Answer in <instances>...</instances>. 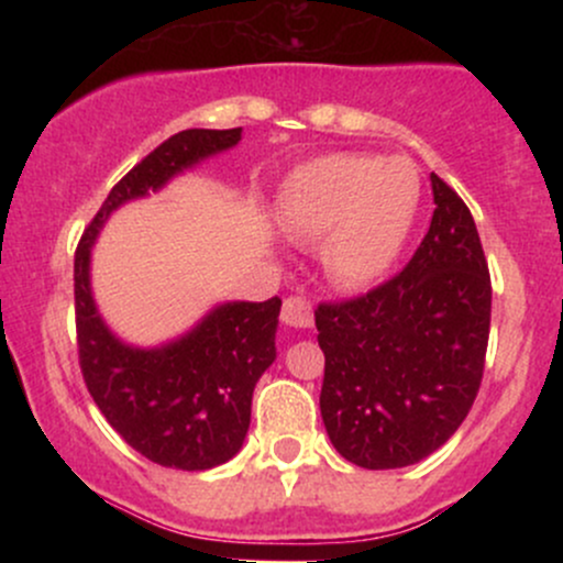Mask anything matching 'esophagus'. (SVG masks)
Instances as JSON below:
<instances>
[{
    "mask_svg": "<svg viewBox=\"0 0 563 563\" xmlns=\"http://www.w3.org/2000/svg\"><path fill=\"white\" fill-rule=\"evenodd\" d=\"M283 322L290 328H312L314 314H312V303L301 296H290V299L283 301Z\"/></svg>",
    "mask_w": 563,
    "mask_h": 563,
    "instance_id": "esophagus-1",
    "label": "esophagus"
}]
</instances>
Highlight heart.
Returning <instances> with one entry per match:
<instances>
[{
    "label": "heart",
    "instance_id": "obj_1",
    "mask_svg": "<svg viewBox=\"0 0 563 563\" xmlns=\"http://www.w3.org/2000/svg\"><path fill=\"white\" fill-rule=\"evenodd\" d=\"M418 209V183L405 166L357 153L309 161L277 200L283 230L299 243L322 241L325 273L344 288L384 277L402 254Z\"/></svg>",
    "mask_w": 563,
    "mask_h": 563
}]
</instances>
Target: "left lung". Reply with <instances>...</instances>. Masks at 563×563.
Returning <instances> with one entry per match:
<instances>
[{"label": "left lung", "instance_id": "left-lung-1", "mask_svg": "<svg viewBox=\"0 0 563 563\" xmlns=\"http://www.w3.org/2000/svg\"><path fill=\"white\" fill-rule=\"evenodd\" d=\"M431 192L434 217L402 273L314 312L322 423L360 468L423 461L466 421L482 384L493 288L479 232L437 174Z\"/></svg>", "mask_w": 563, "mask_h": 563}]
</instances>
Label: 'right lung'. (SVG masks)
<instances>
[{
    "instance_id": "add662e5",
    "label": "right lung",
    "mask_w": 563,
    "mask_h": 563,
    "mask_svg": "<svg viewBox=\"0 0 563 563\" xmlns=\"http://www.w3.org/2000/svg\"><path fill=\"white\" fill-rule=\"evenodd\" d=\"M241 134V126L174 134L113 187L76 249V333L87 389L124 442L166 468H214L243 448L254 386L277 357L283 301H222L177 339L126 344L97 309L92 249L113 211L235 147Z\"/></svg>"
}]
</instances>
